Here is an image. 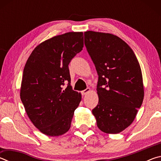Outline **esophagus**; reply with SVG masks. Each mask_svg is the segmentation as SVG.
Wrapping results in <instances>:
<instances>
[{
  "instance_id": "1",
  "label": "esophagus",
  "mask_w": 161,
  "mask_h": 161,
  "mask_svg": "<svg viewBox=\"0 0 161 161\" xmlns=\"http://www.w3.org/2000/svg\"><path fill=\"white\" fill-rule=\"evenodd\" d=\"M90 91H91L90 89L86 88V89H84V90H83L82 92H81V94H82V95H86Z\"/></svg>"
}]
</instances>
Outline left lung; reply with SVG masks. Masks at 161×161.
Masks as SVG:
<instances>
[{
	"instance_id": "left-lung-1",
	"label": "left lung",
	"mask_w": 161,
	"mask_h": 161,
	"mask_svg": "<svg viewBox=\"0 0 161 161\" xmlns=\"http://www.w3.org/2000/svg\"><path fill=\"white\" fill-rule=\"evenodd\" d=\"M84 44L99 75V103L92 110L106 133H119L131 124L144 97L142 72L134 53L110 33L84 32Z\"/></svg>"
}]
</instances>
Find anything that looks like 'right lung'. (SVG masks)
Here are the masks:
<instances>
[{
	"label": "right lung",
	"mask_w": 161,
	"mask_h": 161,
	"mask_svg": "<svg viewBox=\"0 0 161 161\" xmlns=\"http://www.w3.org/2000/svg\"><path fill=\"white\" fill-rule=\"evenodd\" d=\"M83 47L82 32H67L40 43L27 60L20 99L32 123L45 135L58 136L70 129L81 95L70 85L68 65Z\"/></svg>",
	"instance_id": "1"
}]
</instances>
